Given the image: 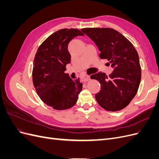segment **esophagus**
<instances>
[{
    "label": "esophagus",
    "instance_id": "1",
    "mask_svg": "<svg viewBox=\"0 0 159 159\" xmlns=\"http://www.w3.org/2000/svg\"><path fill=\"white\" fill-rule=\"evenodd\" d=\"M81 80H82L83 81H88L90 80V77L89 75H85V76L83 77V78H81Z\"/></svg>",
    "mask_w": 159,
    "mask_h": 159
}]
</instances>
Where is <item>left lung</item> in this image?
<instances>
[{
  "instance_id": "obj_1",
  "label": "left lung",
  "mask_w": 159,
  "mask_h": 159,
  "mask_svg": "<svg viewBox=\"0 0 159 159\" xmlns=\"http://www.w3.org/2000/svg\"><path fill=\"white\" fill-rule=\"evenodd\" d=\"M81 30L98 46L100 58L109 60L113 68L109 77L102 71L90 76L101 84L95 99L107 111L121 110L135 96L140 84L141 70L136 49L131 42L113 28H87Z\"/></svg>"
}]
</instances>
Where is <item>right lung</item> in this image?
<instances>
[{"instance_id": "add662e5", "label": "right lung", "mask_w": 159, "mask_h": 159, "mask_svg": "<svg viewBox=\"0 0 159 159\" xmlns=\"http://www.w3.org/2000/svg\"><path fill=\"white\" fill-rule=\"evenodd\" d=\"M84 34L74 28L61 29L42 42L33 62L32 81L38 96L46 105L57 110L73 107L78 101L83 84L65 74L71 61L68 50L70 42Z\"/></svg>"}]
</instances>
